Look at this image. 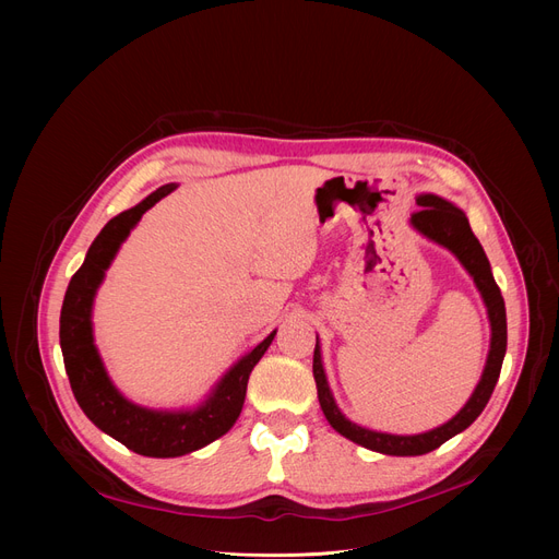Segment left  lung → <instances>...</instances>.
I'll return each mask as SVG.
<instances>
[{
  "label": "left lung",
  "instance_id": "obj_1",
  "mask_svg": "<svg viewBox=\"0 0 559 559\" xmlns=\"http://www.w3.org/2000/svg\"><path fill=\"white\" fill-rule=\"evenodd\" d=\"M421 205V211H417L413 217H409V224L415 226L421 235H426L428 240L447 247L460 262L462 267L468 272V276L474 278L480 297L487 306L489 314V324H491V344H489V356L487 365L483 371L480 383L476 385L472 399L466 401V405L460 409V413L447 421L444 426L432 428L421 435H390V432H376L369 428H362L354 421H348L333 399V392L329 388V380L324 373V365H321V346L319 337L314 344V358H312V373H314V383H317V396L319 405L324 409V415L329 424L344 435L350 442H356L369 451L383 453V455H424L435 449L449 442L451 437L457 432L466 430L472 426L478 415L485 409L496 383L498 376H501L503 358H506V348H508V319H506V301L501 297V289H498L489 260L474 235L472 226H468L466 215L453 205L451 201L435 197V194H421L417 199Z\"/></svg>",
  "mask_w": 559,
  "mask_h": 559
}]
</instances>
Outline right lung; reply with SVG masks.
Segmentation results:
<instances>
[{"instance_id": "right-lung-1", "label": "right lung", "mask_w": 559, "mask_h": 559, "mask_svg": "<svg viewBox=\"0 0 559 559\" xmlns=\"http://www.w3.org/2000/svg\"><path fill=\"white\" fill-rule=\"evenodd\" d=\"M174 188V183L158 188L102 228L79 272L72 276L61 308V350L76 403L99 430L146 457H179L226 435L242 413L251 369L276 335V331L270 333L242 360L235 362L211 396L194 409L167 413V409L142 407L124 399L110 383L93 337L91 317L97 287L131 228Z\"/></svg>"}]
</instances>
